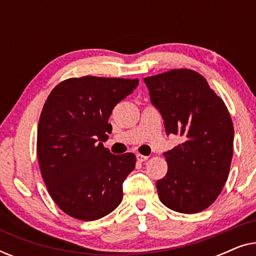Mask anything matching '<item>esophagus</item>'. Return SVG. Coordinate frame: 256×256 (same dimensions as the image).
I'll return each mask as SVG.
<instances>
[{
  "mask_svg": "<svg viewBox=\"0 0 256 256\" xmlns=\"http://www.w3.org/2000/svg\"><path fill=\"white\" fill-rule=\"evenodd\" d=\"M136 158H138V160H140V162H144V160H148L149 157L144 156V155H141V154H136Z\"/></svg>",
  "mask_w": 256,
  "mask_h": 256,
  "instance_id": "esophagus-1",
  "label": "esophagus"
}]
</instances>
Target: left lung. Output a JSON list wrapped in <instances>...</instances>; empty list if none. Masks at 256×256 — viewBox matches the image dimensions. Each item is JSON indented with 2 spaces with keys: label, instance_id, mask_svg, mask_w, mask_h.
Listing matches in <instances>:
<instances>
[{
  "label": "left lung",
  "instance_id": "left-lung-1",
  "mask_svg": "<svg viewBox=\"0 0 256 256\" xmlns=\"http://www.w3.org/2000/svg\"><path fill=\"white\" fill-rule=\"evenodd\" d=\"M166 134L183 142L164 152L168 172L156 182L160 202L180 213H198L222 191L233 157L234 128L225 102L202 74L178 68L146 76Z\"/></svg>",
  "mask_w": 256,
  "mask_h": 256
}]
</instances>
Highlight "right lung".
<instances>
[{
  "label": "right lung",
  "instance_id": "obj_1",
  "mask_svg": "<svg viewBox=\"0 0 256 256\" xmlns=\"http://www.w3.org/2000/svg\"><path fill=\"white\" fill-rule=\"evenodd\" d=\"M138 79L86 76L59 82L48 94L37 130V158L48 194L72 218L93 222L122 200V183L134 170L132 152L104 148L116 104Z\"/></svg>",
  "mask_w": 256,
  "mask_h": 256
}]
</instances>
